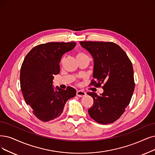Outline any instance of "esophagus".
Returning <instances> with one entry per match:
<instances>
[{
	"instance_id": "1",
	"label": "esophagus",
	"mask_w": 155,
	"mask_h": 155,
	"mask_svg": "<svg viewBox=\"0 0 155 155\" xmlns=\"http://www.w3.org/2000/svg\"><path fill=\"white\" fill-rule=\"evenodd\" d=\"M76 95L78 96L79 97H83L86 95V92L83 90H77Z\"/></svg>"
}]
</instances>
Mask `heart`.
<instances>
[{
	"label": "heart",
	"instance_id": "b5f03b06",
	"mask_svg": "<svg viewBox=\"0 0 155 155\" xmlns=\"http://www.w3.org/2000/svg\"><path fill=\"white\" fill-rule=\"evenodd\" d=\"M82 55H84V54L82 53H78L77 54V57H80V56H82Z\"/></svg>",
	"mask_w": 155,
	"mask_h": 155
}]
</instances>
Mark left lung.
I'll return each instance as SVG.
<instances>
[{
  "instance_id": "1",
  "label": "left lung",
  "mask_w": 155,
  "mask_h": 155,
  "mask_svg": "<svg viewBox=\"0 0 155 155\" xmlns=\"http://www.w3.org/2000/svg\"><path fill=\"white\" fill-rule=\"evenodd\" d=\"M81 46L94 61L90 85L101 87L104 91L98 95L88 92L94 99L88 109L90 116L101 124L112 123L120 118L131 101L135 88L134 69L126 53L112 42L81 41Z\"/></svg>"
}]
</instances>
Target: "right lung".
I'll list each match as a JSON object with an SVG mask.
<instances>
[{
    "mask_svg": "<svg viewBox=\"0 0 155 155\" xmlns=\"http://www.w3.org/2000/svg\"><path fill=\"white\" fill-rule=\"evenodd\" d=\"M75 42H48L33 48L24 58L20 71V87L27 104L42 121H49L63 113L66 102L76 94V90H54L53 75L60 72L64 54L75 47Z\"/></svg>",
    "mask_w": 155,
    "mask_h": 155,
    "instance_id": "1",
    "label": "right lung"
}]
</instances>
